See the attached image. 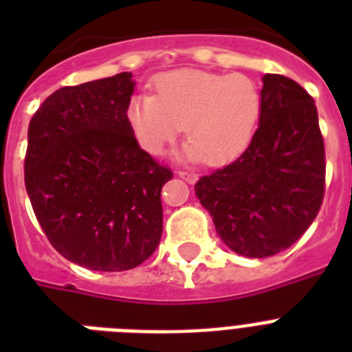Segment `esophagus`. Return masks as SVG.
Segmentation results:
<instances>
[{
    "label": "esophagus",
    "mask_w": 352,
    "mask_h": 352,
    "mask_svg": "<svg viewBox=\"0 0 352 352\" xmlns=\"http://www.w3.org/2000/svg\"><path fill=\"white\" fill-rule=\"evenodd\" d=\"M177 175L181 177V179H184V181H188L190 184H193V182L197 181V173H193V171H184V170H179L177 171Z\"/></svg>",
    "instance_id": "1"
}]
</instances>
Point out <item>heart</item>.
Listing matches in <instances>:
<instances>
[{
    "label": "heart",
    "mask_w": 352,
    "mask_h": 352,
    "mask_svg": "<svg viewBox=\"0 0 352 352\" xmlns=\"http://www.w3.org/2000/svg\"><path fill=\"white\" fill-rule=\"evenodd\" d=\"M261 106L259 85L246 74L181 69L155 80V96H133L126 118L146 153H162L184 127V157L221 164L250 144Z\"/></svg>",
    "instance_id": "obj_1"
}]
</instances>
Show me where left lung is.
<instances>
[{
  "mask_svg": "<svg viewBox=\"0 0 352 352\" xmlns=\"http://www.w3.org/2000/svg\"><path fill=\"white\" fill-rule=\"evenodd\" d=\"M261 100L248 148L195 184L223 243L246 257L294 245L325 193V146L312 96L294 80L265 74Z\"/></svg>",
  "mask_w": 352,
  "mask_h": 352,
  "instance_id": "1",
  "label": "left lung"
}]
</instances>
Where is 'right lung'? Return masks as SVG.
<instances>
[{
	"mask_svg": "<svg viewBox=\"0 0 352 352\" xmlns=\"http://www.w3.org/2000/svg\"><path fill=\"white\" fill-rule=\"evenodd\" d=\"M131 73L54 91L29 124L25 188L65 259L102 272L138 267L162 235L160 190L173 177L127 126Z\"/></svg>",
	"mask_w": 352,
	"mask_h": 352,
	"instance_id": "right-lung-1",
	"label": "right lung"
}]
</instances>
